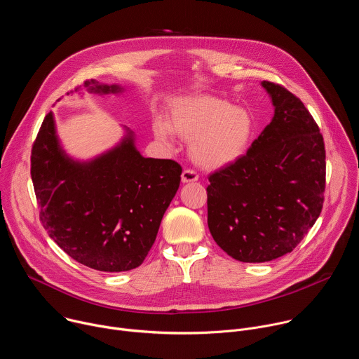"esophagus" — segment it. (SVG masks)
I'll return each mask as SVG.
<instances>
[{
    "label": "esophagus",
    "instance_id": "obj_1",
    "mask_svg": "<svg viewBox=\"0 0 359 359\" xmlns=\"http://www.w3.org/2000/svg\"><path fill=\"white\" fill-rule=\"evenodd\" d=\"M198 180V175L194 170L186 169L182 173V183H191V182H197Z\"/></svg>",
    "mask_w": 359,
    "mask_h": 359
}]
</instances>
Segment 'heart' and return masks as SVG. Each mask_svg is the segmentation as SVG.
Listing matches in <instances>:
<instances>
[{
	"label": "heart",
	"instance_id": "heart-1",
	"mask_svg": "<svg viewBox=\"0 0 359 359\" xmlns=\"http://www.w3.org/2000/svg\"><path fill=\"white\" fill-rule=\"evenodd\" d=\"M153 130L159 140L170 142L173 133L190 142V156L203 169H220L237 162L247 151L254 122L248 111L233 107L213 95L176 99L169 122L158 118Z\"/></svg>",
	"mask_w": 359,
	"mask_h": 359
}]
</instances>
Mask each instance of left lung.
Returning <instances> with one entry per match:
<instances>
[{
    "mask_svg": "<svg viewBox=\"0 0 359 359\" xmlns=\"http://www.w3.org/2000/svg\"><path fill=\"white\" fill-rule=\"evenodd\" d=\"M262 86L274 107L270 125L208 186L209 230L243 263L291 252L317 222L325 190L324 139L314 118L284 86Z\"/></svg>",
    "mask_w": 359,
    "mask_h": 359,
    "instance_id": "8db88e82",
    "label": "left lung"
}]
</instances>
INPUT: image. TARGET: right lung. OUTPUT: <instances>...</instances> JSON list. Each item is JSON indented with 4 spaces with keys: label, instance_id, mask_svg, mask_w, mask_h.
I'll use <instances>...</instances> for the list:
<instances>
[{
    "label": "right lung",
    "instance_id": "1",
    "mask_svg": "<svg viewBox=\"0 0 359 359\" xmlns=\"http://www.w3.org/2000/svg\"><path fill=\"white\" fill-rule=\"evenodd\" d=\"M83 86L100 95L123 90L93 79ZM125 132L111 150L75 161L49 112L32 146L31 177L43 229L69 257L97 271H129L143 263L180 184L179 163L143 158L133 132Z\"/></svg>",
    "mask_w": 359,
    "mask_h": 359
}]
</instances>
